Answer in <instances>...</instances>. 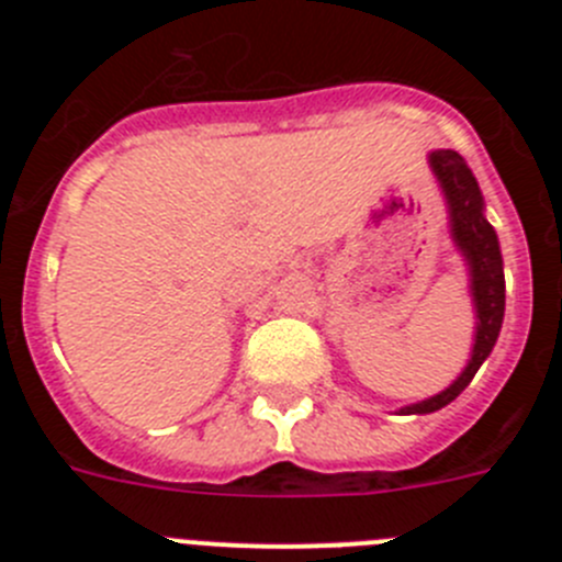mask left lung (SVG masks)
<instances>
[{"label":"left lung","mask_w":562,"mask_h":562,"mask_svg":"<svg viewBox=\"0 0 562 562\" xmlns=\"http://www.w3.org/2000/svg\"><path fill=\"white\" fill-rule=\"evenodd\" d=\"M428 162L434 168L436 180H439L445 202H448L450 236H453L456 247H459L467 267H470V292H473L475 306V342L464 371L450 382L448 389L439 391L430 400L402 408L400 414H434V411L450 405L473 382L475 371L490 357L495 340H498L501 324H504V258H501L498 236H495L493 225L484 216V196H481L479 182H475L473 171L467 168L464 157L450 151V148L430 151Z\"/></svg>","instance_id":"obj_1"}]
</instances>
